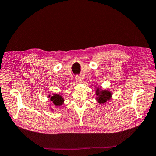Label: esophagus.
Here are the masks:
<instances>
[{
    "label": "esophagus",
    "mask_w": 156,
    "mask_h": 156,
    "mask_svg": "<svg viewBox=\"0 0 156 156\" xmlns=\"http://www.w3.org/2000/svg\"><path fill=\"white\" fill-rule=\"evenodd\" d=\"M75 79L77 81L80 82V83H81V82L83 81V78H82L80 76H75Z\"/></svg>",
    "instance_id": "esophagus-1"
}]
</instances>
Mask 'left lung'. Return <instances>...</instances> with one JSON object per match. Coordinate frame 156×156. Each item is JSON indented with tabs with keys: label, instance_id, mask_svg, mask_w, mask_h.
Returning <instances> with one entry per match:
<instances>
[{
	"label": "left lung",
	"instance_id": "obj_1",
	"mask_svg": "<svg viewBox=\"0 0 156 156\" xmlns=\"http://www.w3.org/2000/svg\"><path fill=\"white\" fill-rule=\"evenodd\" d=\"M96 100L100 104H105L107 100H110L112 97V93L108 90H101L100 88H97L96 90Z\"/></svg>",
	"mask_w": 156,
	"mask_h": 156
}]
</instances>
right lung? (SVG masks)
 I'll use <instances>...</instances> for the list:
<instances>
[{
	"label": "right lung",
	"mask_w": 156,
	"mask_h": 156,
	"mask_svg": "<svg viewBox=\"0 0 156 156\" xmlns=\"http://www.w3.org/2000/svg\"><path fill=\"white\" fill-rule=\"evenodd\" d=\"M50 97V95L49 96V98ZM50 100L54 104L55 106L59 107L60 105L63 104L64 102V99L59 94H54L52 96L50 97Z\"/></svg>",
	"instance_id": "obj_1"
}]
</instances>
